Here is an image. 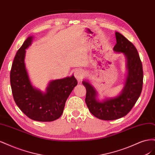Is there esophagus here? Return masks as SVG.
I'll list each match as a JSON object with an SVG mask.
<instances>
[{
    "label": "esophagus",
    "mask_w": 155,
    "mask_h": 155,
    "mask_svg": "<svg viewBox=\"0 0 155 155\" xmlns=\"http://www.w3.org/2000/svg\"><path fill=\"white\" fill-rule=\"evenodd\" d=\"M74 76L78 81H80L85 76V73L83 70H77L74 73Z\"/></svg>",
    "instance_id": "obj_1"
}]
</instances>
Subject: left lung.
<instances>
[{"label":"left lung","mask_w":155,"mask_h":155,"mask_svg":"<svg viewBox=\"0 0 155 155\" xmlns=\"http://www.w3.org/2000/svg\"><path fill=\"white\" fill-rule=\"evenodd\" d=\"M115 35L116 44L113 50L125 55L127 69L125 85L121 93L114 97L100 101L91 84L86 81L82 82L87 90L85 102L89 110L96 118L104 120H114L127 114L139 98L143 86L142 63L137 48L119 32H116Z\"/></svg>","instance_id":"1"}]
</instances>
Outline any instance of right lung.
<instances>
[{"mask_svg":"<svg viewBox=\"0 0 155 155\" xmlns=\"http://www.w3.org/2000/svg\"><path fill=\"white\" fill-rule=\"evenodd\" d=\"M30 36L18 50L10 72V83L16 105L29 118L52 121L62 115L65 103L78 81L73 76L55 79L48 83L45 92L33 87L25 67L26 49L31 45Z\"/></svg>","mask_w":155,"mask_h":155,"instance_id":"add662e5","label":"right lung"}]
</instances>
